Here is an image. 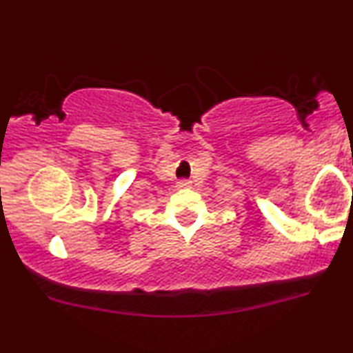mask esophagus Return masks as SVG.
Returning a JSON list of instances; mask_svg holds the SVG:
<instances>
[{
	"label": "esophagus",
	"mask_w": 353,
	"mask_h": 353,
	"mask_svg": "<svg viewBox=\"0 0 353 353\" xmlns=\"http://www.w3.org/2000/svg\"><path fill=\"white\" fill-rule=\"evenodd\" d=\"M189 185H190V181H185V179H182V181H179V182H177V188H189Z\"/></svg>",
	"instance_id": "34e87169"
}]
</instances>
